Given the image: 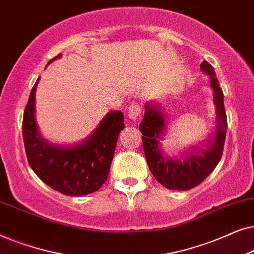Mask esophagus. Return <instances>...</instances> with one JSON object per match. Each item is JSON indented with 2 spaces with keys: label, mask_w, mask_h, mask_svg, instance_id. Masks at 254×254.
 <instances>
[{
  "label": "esophagus",
  "mask_w": 254,
  "mask_h": 254,
  "mask_svg": "<svg viewBox=\"0 0 254 254\" xmlns=\"http://www.w3.org/2000/svg\"><path fill=\"white\" fill-rule=\"evenodd\" d=\"M141 113V104L140 103H133L128 109V117L131 120H136L138 114Z\"/></svg>",
  "instance_id": "1"
}]
</instances>
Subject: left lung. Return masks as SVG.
<instances>
[{
	"label": "left lung",
	"mask_w": 254,
	"mask_h": 254,
	"mask_svg": "<svg viewBox=\"0 0 254 254\" xmlns=\"http://www.w3.org/2000/svg\"><path fill=\"white\" fill-rule=\"evenodd\" d=\"M209 76L216 107V127L209 140L199 148L185 151L179 157H171L163 151L162 142L166 133L165 114L157 103L145 104V112L140 130L143 136V149L149 169L156 179L169 190H186L202 183L216 168L223 154L227 134V116L224 110L223 92L218 85L214 68L207 61L200 65Z\"/></svg>",
	"instance_id": "obj_1"
}]
</instances>
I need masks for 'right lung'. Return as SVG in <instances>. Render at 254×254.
<instances>
[{
	"instance_id": "add662e5",
	"label": "right lung",
	"mask_w": 254,
	"mask_h": 254,
	"mask_svg": "<svg viewBox=\"0 0 254 254\" xmlns=\"http://www.w3.org/2000/svg\"><path fill=\"white\" fill-rule=\"evenodd\" d=\"M61 58V53L48 61ZM33 85L24 111L23 138L27 161L36 175L52 189L69 196L93 193L106 182L119 133L125 128L121 111L104 117L88 138L76 144H57L41 136L36 121Z\"/></svg>"
}]
</instances>
